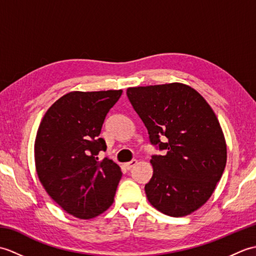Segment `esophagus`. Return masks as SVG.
<instances>
[{
	"label": "esophagus",
	"instance_id": "1",
	"mask_svg": "<svg viewBox=\"0 0 256 256\" xmlns=\"http://www.w3.org/2000/svg\"><path fill=\"white\" fill-rule=\"evenodd\" d=\"M138 164V160H131V162H125L124 164V167L126 168V170H132V168Z\"/></svg>",
	"mask_w": 256,
	"mask_h": 256
}]
</instances>
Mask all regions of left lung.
<instances>
[{"label": "left lung", "instance_id": "8db88e82", "mask_svg": "<svg viewBox=\"0 0 256 256\" xmlns=\"http://www.w3.org/2000/svg\"><path fill=\"white\" fill-rule=\"evenodd\" d=\"M126 94L152 144L166 150L152 156L153 176L145 184L150 204L176 218L192 214L214 194L226 164L218 118L198 91L180 82L133 86Z\"/></svg>", "mask_w": 256, "mask_h": 256}]
</instances>
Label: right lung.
<instances>
[{
	"label": "right lung",
	"mask_w": 256,
	"mask_h": 256,
	"mask_svg": "<svg viewBox=\"0 0 256 256\" xmlns=\"http://www.w3.org/2000/svg\"><path fill=\"white\" fill-rule=\"evenodd\" d=\"M122 90L72 91L48 108L38 128L34 155L38 179L50 198L79 219H92L112 206L121 168L99 160V138L108 112Z\"/></svg>",
	"instance_id": "add662e5"
}]
</instances>
